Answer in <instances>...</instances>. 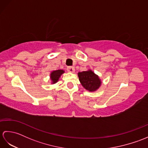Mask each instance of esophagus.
<instances>
[{"mask_svg":"<svg viewBox=\"0 0 148 148\" xmlns=\"http://www.w3.org/2000/svg\"><path fill=\"white\" fill-rule=\"evenodd\" d=\"M67 70L69 72H74L75 71V69L73 67H71V66H69V67H67Z\"/></svg>","mask_w":148,"mask_h":148,"instance_id":"1","label":"esophagus"}]
</instances>
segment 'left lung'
<instances>
[{"label":"left lung","instance_id":"8db88e82","mask_svg":"<svg viewBox=\"0 0 148 148\" xmlns=\"http://www.w3.org/2000/svg\"><path fill=\"white\" fill-rule=\"evenodd\" d=\"M78 77L83 86L90 92L97 90L101 84V81L98 76L94 74L92 71L79 72Z\"/></svg>","mask_w":148,"mask_h":148}]
</instances>
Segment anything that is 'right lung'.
Segmentation results:
<instances>
[{"mask_svg": "<svg viewBox=\"0 0 148 148\" xmlns=\"http://www.w3.org/2000/svg\"><path fill=\"white\" fill-rule=\"evenodd\" d=\"M64 71L63 70H57L53 71L51 74V79L53 81V83H55L58 81L59 77L64 73Z\"/></svg>", "mask_w": 148, "mask_h": 148, "instance_id": "obj_1", "label": "right lung"}]
</instances>
